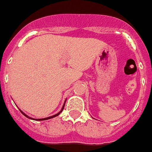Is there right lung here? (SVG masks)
<instances>
[{
  "label": "right lung",
  "mask_w": 152,
  "mask_h": 152,
  "mask_svg": "<svg viewBox=\"0 0 152 152\" xmlns=\"http://www.w3.org/2000/svg\"><path fill=\"white\" fill-rule=\"evenodd\" d=\"M65 103H66V101L64 102V105H63V107H62V109L61 110H60V111H59V112L57 113V114H56V115H53V116H50V117H48V118H31V117H29V116H28L27 115H26V114H25V113L24 112H23V111H22L21 110H20V109H19V110H20V112L22 113V114H23V115H24V116H26V118H30V119H32V120H37V121H44V120H48V119H50V118H55V117H56V116H58V115H59V114H60V113L62 112V111H63V110H64V105H65Z\"/></svg>",
  "instance_id": "1"
}]
</instances>
